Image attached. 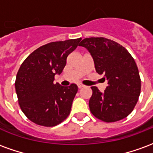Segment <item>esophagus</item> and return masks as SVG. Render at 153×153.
<instances>
[{
    "mask_svg": "<svg viewBox=\"0 0 153 153\" xmlns=\"http://www.w3.org/2000/svg\"><path fill=\"white\" fill-rule=\"evenodd\" d=\"M78 88H84V85H83V84H81V83H78Z\"/></svg>",
    "mask_w": 153,
    "mask_h": 153,
    "instance_id": "1",
    "label": "esophagus"
}]
</instances>
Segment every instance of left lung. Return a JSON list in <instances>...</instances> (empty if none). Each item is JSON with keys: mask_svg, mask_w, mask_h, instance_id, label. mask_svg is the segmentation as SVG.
Instances as JSON below:
<instances>
[{"mask_svg": "<svg viewBox=\"0 0 153 153\" xmlns=\"http://www.w3.org/2000/svg\"><path fill=\"white\" fill-rule=\"evenodd\" d=\"M89 51L97 73L105 74L107 87L102 93L93 86L89 108L95 117L115 122L133 111L141 91L138 67L128 51L115 41L105 38H84L79 43Z\"/></svg>", "mask_w": 153, "mask_h": 153, "instance_id": "8db88e82", "label": "left lung"}]
</instances>
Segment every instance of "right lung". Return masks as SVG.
Listing matches in <instances>:
<instances>
[{"label":"right lung","mask_w":153,"mask_h":153,"mask_svg":"<svg viewBox=\"0 0 153 153\" xmlns=\"http://www.w3.org/2000/svg\"><path fill=\"white\" fill-rule=\"evenodd\" d=\"M81 38L53 42L32 52L22 63L15 80V90L22 111L35 124L47 127L59 125L70 115L78 92L76 84H54L67 56L79 46Z\"/></svg>","instance_id":"add662e5"}]
</instances>
